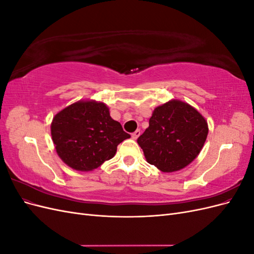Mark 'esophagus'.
I'll return each mask as SVG.
<instances>
[{
  "label": "esophagus",
  "instance_id": "obj_1",
  "mask_svg": "<svg viewBox=\"0 0 254 254\" xmlns=\"http://www.w3.org/2000/svg\"><path fill=\"white\" fill-rule=\"evenodd\" d=\"M140 134H141V130L140 129H137V130H135V131L131 134V136H132V139L133 140H136L137 139V137H139L140 136Z\"/></svg>",
  "mask_w": 254,
  "mask_h": 254
}]
</instances>
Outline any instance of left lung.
<instances>
[{
    "instance_id": "left-lung-1",
    "label": "left lung",
    "mask_w": 254,
    "mask_h": 254,
    "mask_svg": "<svg viewBox=\"0 0 254 254\" xmlns=\"http://www.w3.org/2000/svg\"><path fill=\"white\" fill-rule=\"evenodd\" d=\"M207 132V122L194 107L172 99L155 108L137 144L149 164L163 173H173L197 158Z\"/></svg>"
}]
</instances>
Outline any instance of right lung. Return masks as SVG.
I'll return each instance as SVG.
<instances>
[{
	"mask_svg": "<svg viewBox=\"0 0 254 254\" xmlns=\"http://www.w3.org/2000/svg\"><path fill=\"white\" fill-rule=\"evenodd\" d=\"M59 158L78 172H90L112 159L130 134L110 117L109 108L93 99L78 101L59 111L51 124Z\"/></svg>",
	"mask_w": 254,
	"mask_h": 254,
	"instance_id": "1",
	"label": "right lung"
}]
</instances>
